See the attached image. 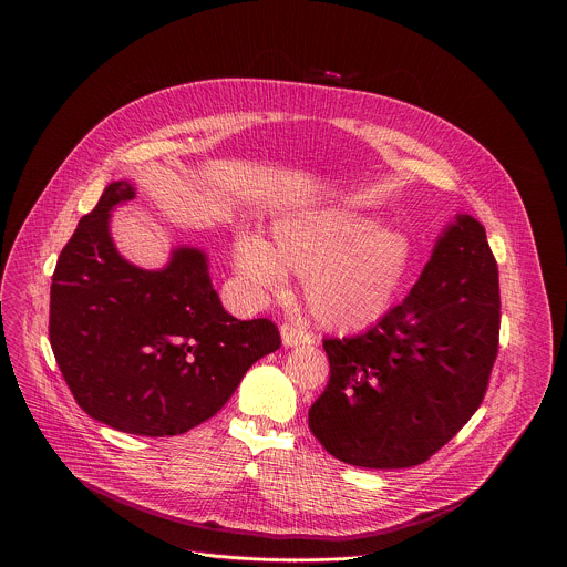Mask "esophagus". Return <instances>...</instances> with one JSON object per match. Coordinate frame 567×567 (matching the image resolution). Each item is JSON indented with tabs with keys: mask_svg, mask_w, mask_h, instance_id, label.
Returning <instances> with one entry per match:
<instances>
[{
	"mask_svg": "<svg viewBox=\"0 0 567 567\" xmlns=\"http://www.w3.org/2000/svg\"><path fill=\"white\" fill-rule=\"evenodd\" d=\"M280 337H282V343H285L287 348H298V346H309V343H313V339H311L309 332H305V330L298 328V326H291V322H285V326L280 328Z\"/></svg>",
	"mask_w": 567,
	"mask_h": 567,
	"instance_id": "esophagus-1",
	"label": "esophagus"
}]
</instances>
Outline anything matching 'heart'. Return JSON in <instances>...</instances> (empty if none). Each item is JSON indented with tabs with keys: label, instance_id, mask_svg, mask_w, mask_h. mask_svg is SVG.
<instances>
[{
	"label": "heart",
	"instance_id": "obj_1",
	"mask_svg": "<svg viewBox=\"0 0 567 567\" xmlns=\"http://www.w3.org/2000/svg\"><path fill=\"white\" fill-rule=\"evenodd\" d=\"M274 249L258 235H239L233 262L256 296L278 291L287 271L305 276L311 316L332 330H363L392 307L411 267V241L352 208H311L278 219Z\"/></svg>",
	"mask_w": 567,
	"mask_h": 567
}]
</instances>
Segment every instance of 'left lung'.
<instances>
[{
	"label": "left lung",
	"instance_id": "8db88e82",
	"mask_svg": "<svg viewBox=\"0 0 567 567\" xmlns=\"http://www.w3.org/2000/svg\"><path fill=\"white\" fill-rule=\"evenodd\" d=\"M498 265L484 226L457 215L411 293L368 332L326 339L330 381L309 429L337 460L409 468L471 420L498 357Z\"/></svg>",
	"mask_w": 567,
	"mask_h": 567
}]
</instances>
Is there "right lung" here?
<instances>
[{
    "instance_id": "1",
    "label": "right lung",
    "mask_w": 567,
    "mask_h": 567,
    "mask_svg": "<svg viewBox=\"0 0 567 567\" xmlns=\"http://www.w3.org/2000/svg\"><path fill=\"white\" fill-rule=\"evenodd\" d=\"M134 195L130 182H114L78 221L53 271L49 339L90 417L143 437L182 435L280 348V332L269 318L237 320L221 307L199 249H175L158 271L130 265L110 217Z\"/></svg>"
}]
</instances>
